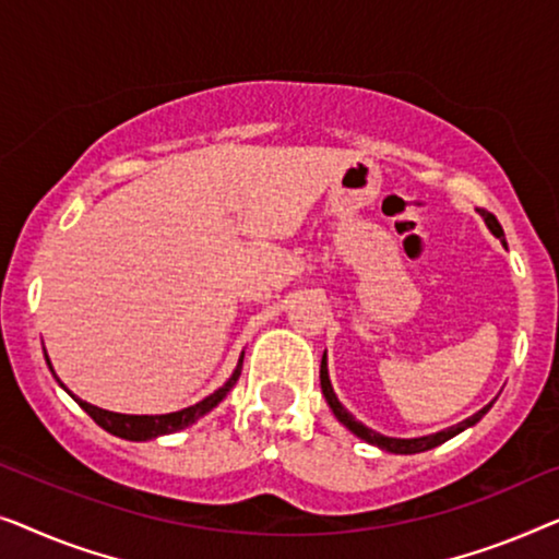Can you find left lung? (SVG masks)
<instances>
[{
  "label": "left lung",
  "mask_w": 559,
  "mask_h": 559,
  "mask_svg": "<svg viewBox=\"0 0 559 559\" xmlns=\"http://www.w3.org/2000/svg\"><path fill=\"white\" fill-rule=\"evenodd\" d=\"M478 212H481V215H484L486 225H489V230H491L493 235H497L499 240H504V230H501L499 219L493 217L491 212H486V210H478ZM319 380H321V392H324L326 403H329V407H332V411H334L336 420L344 423V426H347V428L352 430V433H355L357 438L367 440V443H372V445L382 448V451H390V453H420V451H430V448H436V445H440V443H445L448 438L459 436L461 430H466V428H471V426H476V423L481 420L484 415L491 411V405H493V403H489L486 407H481V411H478L476 415H471V418H466L463 423H459V426L445 428V430H440V433H433V436H423V438H384V436H380V433H374V430H369L367 426H361L359 420L352 418V415H349L347 411H344V405L340 403V400H336L334 390H332V382H329V372H326V355L321 357Z\"/></svg>",
  "instance_id": "left-lung-1"
}]
</instances>
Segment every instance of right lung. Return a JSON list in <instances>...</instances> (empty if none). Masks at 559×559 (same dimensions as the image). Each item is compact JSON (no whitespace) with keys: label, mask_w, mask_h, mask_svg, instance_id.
I'll use <instances>...</instances> for the list:
<instances>
[{"label":"right lung","mask_w":559,"mask_h":559,"mask_svg":"<svg viewBox=\"0 0 559 559\" xmlns=\"http://www.w3.org/2000/svg\"><path fill=\"white\" fill-rule=\"evenodd\" d=\"M47 365H50V361H47ZM240 369H242V357H240L238 369H235L230 380H227L217 392H212L210 397H204L198 405L185 407V411H179V413H167V415H121V413H111V411H100V407H96V405L83 403V400H78L75 395L73 397H75V403L98 423L100 428L108 430V433L126 438V440H148V438H156L164 433H177V430L192 426V423L202 418L204 413H210L212 407H215L219 400H223L227 392L233 390V384L238 382ZM55 380H58V377H55Z\"/></svg>","instance_id":"1"}]
</instances>
